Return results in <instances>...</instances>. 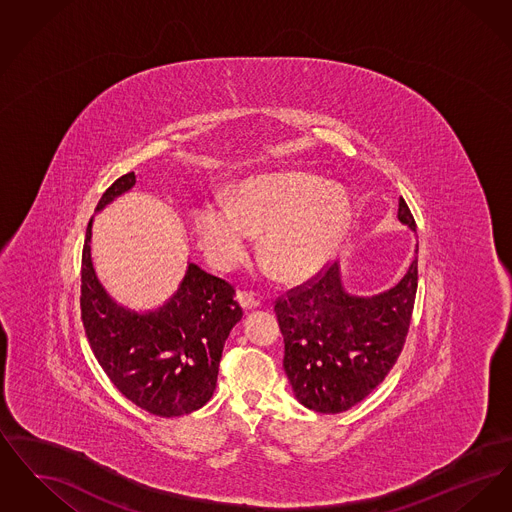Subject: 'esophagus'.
<instances>
[{"label":"esophagus","mask_w":512,"mask_h":512,"mask_svg":"<svg viewBox=\"0 0 512 512\" xmlns=\"http://www.w3.org/2000/svg\"><path fill=\"white\" fill-rule=\"evenodd\" d=\"M236 299L240 301V305L244 307L245 311L255 309V307L259 305V299L255 297V293L244 292V290H238V292H236Z\"/></svg>","instance_id":"obj_1"}]
</instances>
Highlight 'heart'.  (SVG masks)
I'll use <instances>...</instances> for the list:
<instances>
[{
    "mask_svg": "<svg viewBox=\"0 0 512 512\" xmlns=\"http://www.w3.org/2000/svg\"><path fill=\"white\" fill-rule=\"evenodd\" d=\"M351 205L340 186L309 172H267L238 184L234 199L209 197L195 211V228L209 257L230 267L242 261L253 234L263 257L286 282H301L326 267L349 230Z\"/></svg>",
    "mask_w": 512,
    "mask_h": 512,
    "instance_id": "obj_1",
    "label": "heart"
}]
</instances>
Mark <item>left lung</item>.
I'll use <instances>...</instances> for the list:
<instances>
[{
  "instance_id": "obj_1",
  "label": "left lung",
  "mask_w": 512,
  "mask_h": 512,
  "mask_svg": "<svg viewBox=\"0 0 512 512\" xmlns=\"http://www.w3.org/2000/svg\"><path fill=\"white\" fill-rule=\"evenodd\" d=\"M397 217L416 228L405 199ZM407 274L372 297L349 295L338 263L274 303L284 336V370L295 397L311 411L343 413L388 376L409 334L418 286V244Z\"/></svg>"
}]
</instances>
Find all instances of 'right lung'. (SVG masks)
Listing matches in <instances>:
<instances>
[{
  "label": "right lung",
  "mask_w": 512,
  "mask_h": 512,
  "mask_svg": "<svg viewBox=\"0 0 512 512\" xmlns=\"http://www.w3.org/2000/svg\"><path fill=\"white\" fill-rule=\"evenodd\" d=\"M136 184V174L117 178L101 195L103 209ZM86 228L82 249L80 311L99 365L126 399L163 418L201 409L217 386L222 349L244 311L226 280L190 263L178 292L155 313L138 315L117 305L92 267Z\"/></svg>",
  "instance_id": "1"
}]
</instances>
